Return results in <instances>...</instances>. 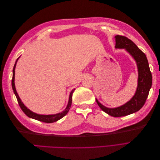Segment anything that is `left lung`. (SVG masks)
<instances>
[{
	"label": "left lung",
	"instance_id": "obj_1",
	"mask_svg": "<svg viewBox=\"0 0 160 160\" xmlns=\"http://www.w3.org/2000/svg\"><path fill=\"white\" fill-rule=\"evenodd\" d=\"M115 48L125 49L136 61L138 69V88L133 98L128 102L116 108H108L101 104L96 99L99 108L104 112L113 117H122L138 111L146 103L152 85V75L150 71L148 61L145 53L126 37L116 35Z\"/></svg>",
	"mask_w": 160,
	"mask_h": 160
}]
</instances>
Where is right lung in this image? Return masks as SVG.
<instances>
[{
	"label": "right lung",
	"instance_id": "add662e5",
	"mask_svg": "<svg viewBox=\"0 0 160 160\" xmlns=\"http://www.w3.org/2000/svg\"><path fill=\"white\" fill-rule=\"evenodd\" d=\"M18 59V58L17 59V61L15 62V64H14V65L13 70H12V90L14 91V95H16V98L17 99L18 105H19V106H20V108H21L22 111L26 114V115L28 116V118L34 119H36V120H38V121H40V122L48 123L55 122H57V121L61 119L62 118H63L64 116L66 115L67 113H68L69 109L71 108V103H72V93H73V91H75V89H72L71 91V93L69 95V99L68 104H67L66 109L63 111H62L61 113H59L54 114V115H39V114H37V113L32 112V111H31L30 109H28L26 107V106L23 104V103L21 101L20 98H19V96H18L17 92L16 91L15 86H14V72H15V71H14V70H15V67H16L17 62Z\"/></svg>",
	"mask_w": 160,
	"mask_h": 160
}]
</instances>
